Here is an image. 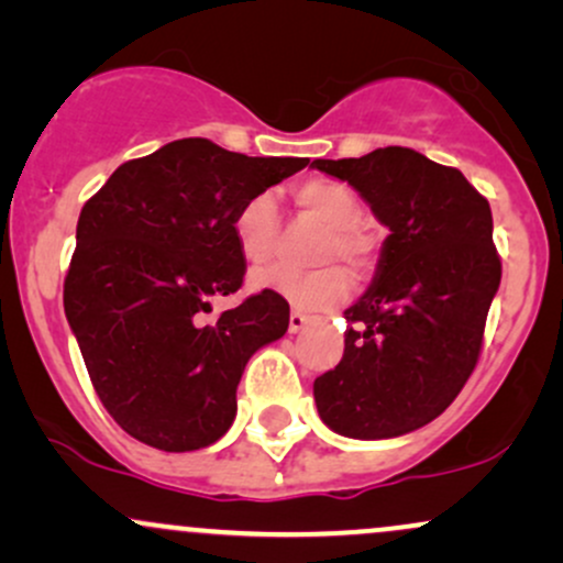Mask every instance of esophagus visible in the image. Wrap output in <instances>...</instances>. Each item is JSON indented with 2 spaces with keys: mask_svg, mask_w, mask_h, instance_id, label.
<instances>
[{
  "mask_svg": "<svg viewBox=\"0 0 563 563\" xmlns=\"http://www.w3.org/2000/svg\"><path fill=\"white\" fill-rule=\"evenodd\" d=\"M309 322H312V318H309V314H303V312H290L288 331H290V333H301L303 328L309 325Z\"/></svg>",
  "mask_w": 563,
  "mask_h": 563,
  "instance_id": "1",
  "label": "esophagus"
}]
</instances>
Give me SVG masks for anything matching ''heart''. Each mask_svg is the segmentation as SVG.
I'll return each mask as SVG.
<instances>
[{
  "mask_svg": "<svg viewBox=\"0 0 563 563\" xmlns=\"http://www.w3.org/2000/svg\"><path fill=\"white\" fill-rule=\"evenodd\" d=\"M299 211L322 228L312 251V262L322 267L312 273H290L286 267H260L251 273V288L280 296L296 309H331L349 296L352 273L371 269L376 241L363 224V203L352 187L331 177H307L290 190ZM232 232L245 262H264L273 254L277 235V203L273 192H256L238 209Z\"/></svg>",
  "mask_w": 563,
  "mask_h": 563,
  "instance_id": "b5f03b06",
  "label": "heart"
}]
</instances>
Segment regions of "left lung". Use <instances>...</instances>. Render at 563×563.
I'll list each match as a JSON object with an SVG mask.
<instances>
[{
  "mask_svg": "<svg viewBox=\"0 0 563 563\" xmlns=\"http://www.w3.org/2000/svg\"><path fill=\"white\" fill-rule=\"evenodd\" d=\"M349 183L389 228L371 288L346 309L344 357L314 378L322 423L391 439L431 423L463 389L500 286L487 198L410 147L312 161Z\"/></svg>",
  "mask_w": 563,
  "mask_h": 563,
  "instance_id": "1",
  "label": "left lung"
}]
</instances>
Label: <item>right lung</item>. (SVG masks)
<instances>
[{"label": "right lung", "mask_w": 563, "mask_h": 563, "mask_svg": "<svg viewBox=\"0 0 563 563\" xmlns=\"http://www.w3.org/2000/svg\"><path fill=\"white\" fill-rule=\"evenodd\" d=\"M309 158H251L187 137L121 164L84 203L63 307L89 378L129 437L166 452L214 444L235 421L256 349L288 331L280 296H249L232 219Z\"/></svg>", "instance_id": "add662e5"}]
</instances>
